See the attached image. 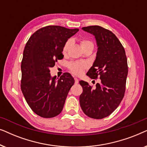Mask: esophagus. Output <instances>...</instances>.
<instances>
[{
	"label": "esophagus",
	"mask_w": 147,
	"mask_h": 147,
	"mask_svg": "<svg viewBox=\"0 0 147 147\" xmlns=\"http://www.w3.org/2000/svg\"><path fill=\"white\" fill-rule=\"evenodd\" d=\"M74 80H75V83L76 84H78V82H79V80H78L77 78H74Z\"/></svg>",
	"instance_id": "1"
}]
</instances>
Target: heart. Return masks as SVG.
<instances>
[{
  "label": "heart",
  "instance_id": "obj_1",
  "mask_svg": "<svg viewBox=\"0 0 147 147\" xmlns=\"http://www.w3.org/2000/svg\"><path fill=\"white\" fill-rule=\"evenodd\" d=\"M70 43L71 41H68L65 43V45L63 46V53H65L67 52L68 48L69 47ZM80 45L82 49L84 47H87V46H92L94 47V44L91 41L87 39H82L81 42H80ZM86 67V65L83 63H77V62H71L69 64V68L72 73L75 74L76 76H80L83 73L84 68Z\"/></svg>",
  "mask_w": 147,
  "mask_h": 147
}]
</instances>
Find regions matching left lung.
Returning a JSON list of instances; mask_svg holds the SVG:
<instances>
[{
  "label": "left lung",
  "instance_id": "obj_1",
  "mask_svg": "<svg viewBox=\"0 0 147 147\" xmlns=\"http://www.w3.org/2000/svg\"><path fill=\"white\" fill-rule=\"evenodd\" d=\"M82 29L95 37L98 47L96 59L87 76L101 80L94 88L88 82L80 81L83 88L80 104L86 115L102 119L110 115L123 99L128 75L127 59L123 46L112 31L98 25Z\"/></svg>",
  "mask_w": 147,
  "mask_h": 147
}]
</instances>
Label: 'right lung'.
<instances>
[{"instance_id": "1", "label": "right lung", "mask_w": 147, "mask_h": 147, "mask_svg": "<svg viewBox=\"0 0 147 147\" xmlns=\"http://www.w3.org/2000/svg\"><path fill=\"white\" fill-rule=\"evenodd\" d=\"M79 31L50 25L35 31L28 40L21 62V88L31 110L41 117L61 113L74 79L69 73L51 77L49 69L63 58V46Z\"/></svg>"}]
</instances>
